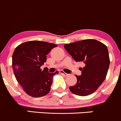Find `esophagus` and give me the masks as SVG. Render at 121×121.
Here are the masks:
<instances>
[{"label": "esophagus", "mask_w": 121, "mask_h": 121, "mask_svg": "<svg viewBox=\"0 0 121 121\" xmlns=\"http://www.w3.org/2000/svg\"><path fill=\"white\" fill-rule=\"evenodd\" d=\"M60 74H63V75L65 76H68L69 75V74H68V73H65V72H63V70H60Z\"/></svg>", "instance_id": "34e87169"}]
</instances>
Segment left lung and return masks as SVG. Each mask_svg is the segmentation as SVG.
<instances>
[{"instance_id":"8db88e82","label":"left lung","mask_w":121,"mask_h":121,"mask_svg":"<svg viewBox=\"0 0 121 121\" xmlns=\"http://www.w3.org/2000/svg\"><path fill=\"white\" fill-rule=\"evenodd\" d=\"M64 47L76 62H83L82 75H75L77 83L69 87L73 94L86 96L94 93L105 79L110 60L105 45L94 39L65 44Z\"/></svg>"}]
</instances>
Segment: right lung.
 <instances>
[{
	"mask_svg": "<svg viewBox=\"0 0 121 121\" xmlns=\"http://www.w3.org/2000/svg\"><path fill=\"white\" fill-rule=\"evenodd\" d=\"M57 45L39 41L25 42L17 46L12 56V66L16 79L28 95L41 97L51 90L53 76L58 72L49 73L41 66L47 55Z\"/></svg>",
	"mask_w": 121,
	"mask_h": 121,
	"instance_id": "right-lung-1",
	"label": "right lung"
}]
</instances>
